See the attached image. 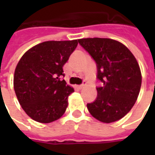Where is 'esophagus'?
Segmentation results:
<instances>
[{
    "mask_svg": "<svg viewBox=\"0 0 155 155\" xmlns=\"http://www.w3.org/2000/svg\"><path fill=\"white\" fill-rule=\"evenodd\" d=\"M85 86H86V84H85V82H84V84L79 85V86H77V87H78V88H79V89H82L83 87H84Z\"/></svg>",
    "mask_w": 155,
    "mask_h": 155,
    "instance_id": "1",
    "label": "esophagus"
}]
</instances>
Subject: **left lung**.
Returning a JSON list of instances; mask_svg holds the SVG:
<instances>
[{
  "label": "left lung",
  "instance_id": "1",
  "mask_svg": "<svg viewBox=\"0 0 155 155\" xmlns=\"http://www.w3.org/2000/svg\"><path fill=\"white\" fill-rule=\"evenodd\" d=\"M78 42L97 63V97L87 104L89 113L104 123L125 117L134 105L142 84L138 63L122 43L110 38H82Z\"/></svg>",
  "mask_w": 155,
  "mask_h": 155
}]
</instances>
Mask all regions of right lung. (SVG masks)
Masks as SVG:
<instances>
[{"instance_id": "add662e5", "label": "right lung", "mask_w": 155, "mask_h": 155, "mask_svg": "<svg viewBox=\"0 0 155 155\" xmlns=\"http://www.w3.org/2000/svg\"><path fill=\"white\" fill-rule=\"evenodd\" d=\"M78 40L47 41L25 52L16 67L13 87L21 108L33 120L50 123L65 113L74 89L67 85L63 67Z\"/></svg>"}]
</instances>
